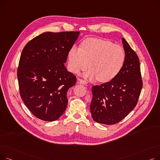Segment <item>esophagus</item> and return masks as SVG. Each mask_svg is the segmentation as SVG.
<instances>
[{
    "label": "esophagus",
    "mask_w": 160,
    "mask_h": 160,
    "mask_svg": "<svg viewBox=\"0 0 160 160\" xmlns=\"http://www.w3.org/2000/svg\"><path fill=\"white\" fill-rule=\"evenodd\" d=\"M77 82L78 83H81V84H83V85H87L88 84V82L83 80L82 79H80V78H78L77 79Z\"/></svg>",
    "instance_id": "1"
}]
</instances>
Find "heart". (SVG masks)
<instances>
[{
	"label": "heart",
	"mask_w": 160,
	"mask_h": 160,
	"mask_svg": "<svg viewBox=\"0 0 160 160\" xmlns=\"http://www.w3.org/2000/svg\"><path fill=\"white\" fill-rule=\"evenodd\" d=\"M125 62V52L119 45L97 38H88L81 43V47L72 45L68 52L69 70L73 73L90 69L86 77L97 78L106 82L115 78Z\"/></svg>",
	"instance_id": "b5f03b06"
}]
</instances>
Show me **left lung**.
I'll return each mask as SVG.
<instances>
[{
    "label": "left lung",
    "mask_w": 160,
    "mask_h": 160,
    "mask_svg": "<svg viewBox=\"0 0 160 160\" xmlns=\"http://www.w3.org/2000/svg\"><path fill=\"white\" fill-rule=\"evenodd\" d=\"M125 62L120 72L110 82L92 87L90 110L98 123H118L136 107L142 87L139 58L122 38Z\"/></svg>",
    "instance_id": "obj_1"
}]
</instances>
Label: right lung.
I'll use <instances>...</instances> for the list:
<instances>
[{"label":"right lung","mask_w":160,"mask_h":160,"mask_svg":"<svg viewBox=\"0 0 160 160\" xmlns=\"http://www.w3.org/2000/svg\"><path fill=\"white\" fill-rule=\"evenodd\" d=\"M79 34L80 32H44L22 50L18 69L20 95L39 119L56 121L65 110L67 92L77 78L67 71L64 63Z\"/></svg>","instance_id":"right-lung-1"}]
</instances>
